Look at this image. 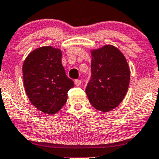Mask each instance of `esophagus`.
I'll use <instances>...</instances> for the list:
<instances>
[{
    "label": "esophagus",
    "instance_id": "esophagus-1",
    "mask_svg": "<svg viewBox=\"0 0 159 159\" xmlns=\"http://www.w3.org/2000/svg\"><path fill=\"white\" fill-rule=\"evenodd\" d=\"M81 80H79V79H76L75 81V84L76 86H80V85H81Z\"/></svg>",
    "mask_w": 159,
    "mask_h": 159
}]
</instances>
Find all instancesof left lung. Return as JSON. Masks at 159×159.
<instances>
[{
	"label": "left lung",
	"mask_w": 159,
	"mask_h": 159,
	"mask_svg": "<svg viewBox=\"0 0 159 159\" xmlns=\"http://www.w3.org/2000/svg\"><path fill=\"white\" fill-rule=\"evenodd\" d=\"M91 78L85 88L90 103L103 112L119 105L129 88L130 70L119 49L105 45L91 51Z\"/></svg>",
	"instance_id": "1"
}]
</instances>
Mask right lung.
I'll use <instances>...</instances> for the list:
<instances>
[{
	"instance_id": "obj_1",
	"label": "right lung",
	"mask_w": 159,
	"mask_h": 159,
	"mask_svg": "<svg viewBox=\"0 0 159 159\" xmlns=\"http://www.w3.org/2000/svg\"><path fill=\"white\" fill-rule=\"evenodd\" d=\"M62 52L52 46L31 52L23 65V84L30 101L47 115L57 113L66 103L74 81L66 75Z\"/></svg>"
}]
</instances>
